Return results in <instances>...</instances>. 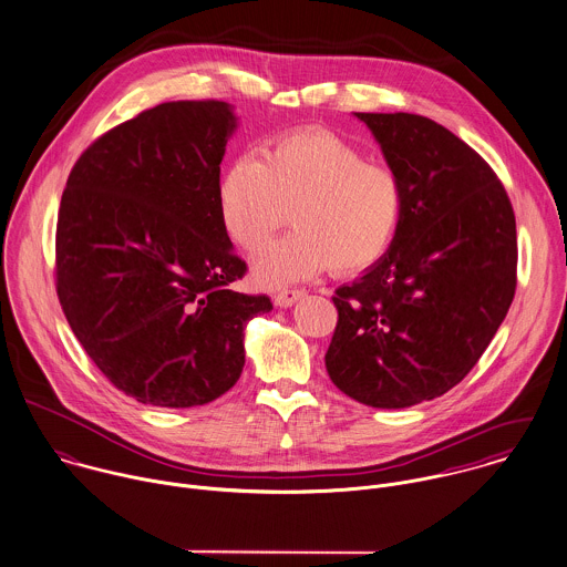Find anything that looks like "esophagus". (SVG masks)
<instances>
[{"instance_id":"34e87169","label":"esophagus","mask_w":567,"mask_h":567,"mask_svg":"<svg viewBox=\"0 0 567 567\" xmlns=\"http://www.w3.org/2000/svg\"><path fill=\"white\" fill-rule=\"evenodd\" d=\"M302 296H305L302 289H282V291L274 293V305L287 309V307H293Z\"/></svg>"}]
</instances>
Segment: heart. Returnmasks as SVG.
Here are the masks:
<instances>
[{
	"instance_id": "heart-1",
	"label": "heart",
	"mask_w": 567,
	"mask_h": 567,
	"mask_svg": "<svg viewBox=\"0 0 567 567\" xmlns=\"http://www.w3.org/2000/svg\"><path fill=\"white\" fill-rule=\"evenodd\" d=\"M217 199L227 238L247 254L260 251L291 210L293 234L254 260V280L265 289L327 269L352 276L374 267L405 213L401 177L329 128L285 133L265 146L262 159L238 155Z\"/></svg>"
}]
</instances>
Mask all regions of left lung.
<instances>
[{
	"label": "left lung",
	"mask_w": 567,
	"mask_h": 567,
	"mask_svg": "<svg viewBox=\"0 0 567 567\" xmlns=\"http://www.w3.org/2000/svg\"><path fill=\"white\" fill-rule=\"evenodd\" d=\"M405 188L388 254L333 302L331 381L383 410L457 385L504 322L517 287V229L493 168L443 124L416 114H354Z\"/></svg>",
	"instance_id": "1"
}]
</instances>
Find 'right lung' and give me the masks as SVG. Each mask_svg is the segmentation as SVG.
Wrapping results in <instances>:
<instances>
[{
	"label": "right lung",
	"instance_id": "right-lung-1",
	"mask_svg": "<svg viewBox=\"0 0 567 567\" xmlns=\"http://www.w3.org/2000/svg\"><path fill=\"white\" fill-rule=\"evenodd\" d=\"M236 115L177 101L101 135L74 164L56 221V293L90 359L126 396L206 405L238 381L245 324L267 296L229 285L247 265L219 219Z\"/></svg>",
	"mask_w": 567,
	"mask_h": 567
}]
</instances>
